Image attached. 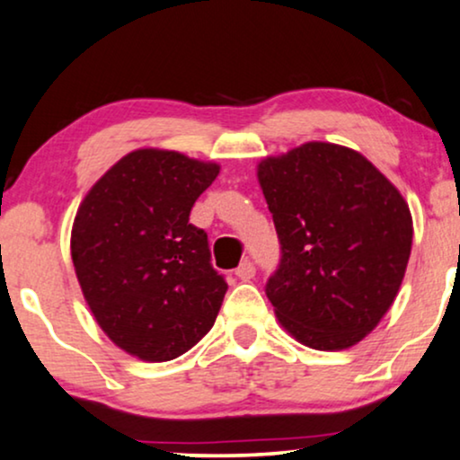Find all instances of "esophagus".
I'll list each match as a JSON object with an SVG mask.
<instances>
[{
    "mask_svg": "<svg viewBox=\"0 0 460 460\" xmlns=\"http://www.w3.org/2000/svg\"><path fill=\"white\" fill-rule=\"evenodd\" d=\"M234 275L239 277L241 281H249V279H253V275H256V266H253L252 260H243L239 269L234 270Z\"/></svg>",
    "mask_w": 460,
    "mask_h": 460,
    "instance_id": "esophagus-1",
    "label": "esophagus"
}]
</instances>
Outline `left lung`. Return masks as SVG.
I'll use <instances>...</instances> for the list:
<instances>
[{
  "mask_svg": "<svg viewBox=\"0 0 460 460\" xmlns=\"http://www.w3.org/2000/svg\"><path fill=\"white\" fill-rule=\"evenodd\" d=\"M281 260L266 281L281 326L314 349H345L379 324L411 253V213L360 153L307 143L258 166Z\"/></svg>",
  "mask_w": 460,
  "mask_h": 460,
  "instance_id": "obj_1",
  "label": "left lung"
}]
</instances>
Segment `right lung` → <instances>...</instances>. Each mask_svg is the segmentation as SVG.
<instances>
[{"label":"right lung","mask_w":460,"mask_h":460,"mask_svg":"<svg viewBox=\"0 0 460 460\" xmlns=\"http://www.w3.org/2000/svg\"><path fill=\"white\" fill-rule=\"evenodd\" d=\"M219 174L177 151L138 149L92 187L72 228V262L102 331L128 354L164 362L211 331L228 290L207 232L190 224Z\"/></svg>","instance_id":"right-lung-1"}]
</instances>
